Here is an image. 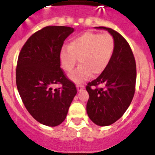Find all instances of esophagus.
Wrapping results in <instances>:
<instances>
[{
  "mask_svg": "<svg viewBox=\"0 0 155 155\" xmlns=\"http://www.w3.org/2000/svg\"><path fill=\"white\" fill-rule=\"evenodd\" d=\"M77 87V89H78V91H81V90H82L83 88H84V84H78L76 85Z\"/></svg>",
  "mask_w": 155,
  "mask_h": 155,
  "instance_id": "34e87169",
  "label": "esophagus"
}]
</instances>
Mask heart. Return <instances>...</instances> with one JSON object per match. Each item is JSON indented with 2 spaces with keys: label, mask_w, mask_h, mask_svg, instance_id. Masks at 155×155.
<instances>
[{
  "label": "heart",
  "mask_w": 155,
  "mask_h": 155,
  "mask_svg": "<svg viewBox=\"0 0 155 155\" xmlns=\"http://www.w3.org/2000/svg\"><path fill=\"white\" fill-rule=\"evenodd\" d=\"M115 47V39L110 33L86 31L74 39L69 48L61 50V65L66 72L71 73L78 59L80 66L70 78L75 83H81L91 74L97 76L105 71L112 61Z\"/></svg>",
  "instance_id": "heart-1"
}]
</instances>
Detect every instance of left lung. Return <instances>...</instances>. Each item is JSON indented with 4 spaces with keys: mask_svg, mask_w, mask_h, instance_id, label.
I'll list each match as a JSON object with an SVG mask.
<instances>
[{
    "mask_svg": "<svg viewBox=\"0 0 155 155\" xmlns=\"http://www.w3.org/2000/svg\"><path fill=\"white\" fill-rule=\"evenodd\" d=\"M107 30L116 42L114 54L108 68L96 79L88 82L86 90L89 94L87 113L96 125L105 127L120 119L130 105L135 93L136 62L127 41L118 31ZM102 84L103 87H98Z\"/></svg>",
    "mask_w": 155,
    "mask_h": 155,
    "instance_id": "1",
    "label": "left lung"
}]
</instances>
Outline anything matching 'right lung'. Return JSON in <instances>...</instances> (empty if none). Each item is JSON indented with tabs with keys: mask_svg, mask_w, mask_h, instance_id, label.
<instances>
[{
	"mask_svg": "<svg viewBox=\"0 0 155 155\" xmlns=\"http://www.w3.org/2000/svg\"><path fill=\"white\" fill-rule=\"evenodd\" d=\"M74 28L50 25L31 35L21 48L16 84L23 104L35 120L48 127L64 122L74 97V83L61 68V52ZM61 84L53 90L51 86Z\"/></svg>",
	"mask_w": 155,
	"mask_h": 155,
	"instance_id": "obj_1",
	"label": "right lung"
}]
</instances>
